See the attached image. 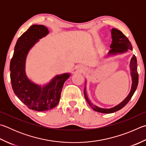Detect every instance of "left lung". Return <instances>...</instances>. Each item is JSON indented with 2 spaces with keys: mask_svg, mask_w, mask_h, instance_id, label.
<instances>
[{
  "mask_svg": "<svg viewBox=\"0 0 146 146\" xmlns=\"http://www.w3.org/2000/svg\"><path fill=\"white\" fill-rule=\"evenodd\" d=\"M111 34H112V42L110 44L111 50L108 53V55H110L117 54H122V53L127 52L128 50H133L132 49V46L130 41H129L128 38L121 31L117 30L116 29H112L111 30ZM129 66H130L131 76L132 78V84L130 92H129L128 96L123 102L114 107L108 108V109H105V108H100L97 107V106L93 105L90 102L88 97H87L86 88L84 89V93L85 98H86L87 103H88L89 105L92 109L100 113H110L121 110V108H123L129 102V101L131 100V97L133 96L134 92H135L138 86V83H139V74H138L137 71V61L136 56L135 55H133L131 58Z\"/></svg>",
  "mask_w": 146,
  "mask_h": 146,
  "instance_id": "1",
  "label": "left lung"
}]
</instances>
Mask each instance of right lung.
Masks as SVG:
<instances>
[{"label":"right lung","instance_id":"right-lung-1","mask_svg":"<svg viewBox=\"0 0 146 146\" xmlns=\"http://www.w3.org/2000/svg\"><path fill=\"white\" fill-rule=\"evenodd\" d=\"M43 25H33L25 32L16 43L10 62V78L13 91L20 101L31 110L43 112L56 107L69 73L57 75L45 86L35 84L25 74V59L32 47L39 39L48 34Z\"/></svg>","mask_w":146,"mask_h":146}]
</instances>
